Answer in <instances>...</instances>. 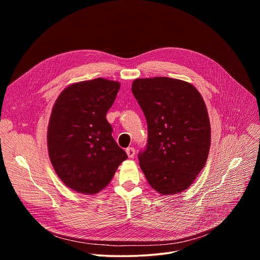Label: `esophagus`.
<instances>
[{
	"label": "esophagus",
	"instance_id": "obj_1",
	"mask_svg": "<svg viewBox=\"0 0 260 260\" xmlns=\"http://www.w3.org/2000/svg\"><path fill=\"white\" fill-rule=\"evenodd\" d=\"M125 151H126V154H127V156L129 158H133L135 156V154H136V151H135V149H134L133 147H128Z\"/></svg>",
	"mask_w": 260,
	"mask_h": 260
}]
</instances>
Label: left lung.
Segmentation results:
<instances>
[{
    "instance_id": "obj_1",
    "label": "left lung",
    "mask_w": 260,
    "mask_h": 260,
    "mask_svg": "<svg viewBox=\"0 0 260 260\" xmlns=\"http://www.w3.org/2000/svg\"><path fill=\"white\" fill-rule=\"evenodd\" d=\"M148 126L140 168L162 196L187 189L206 165L211 125L206 104L190 83L169 77L140 78L132 85Z\"/></svg>"
}]
</instances>
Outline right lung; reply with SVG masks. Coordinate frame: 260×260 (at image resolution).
Masks as SVG:
<instances>
[{
  "label": "right lung",
  "instance_id": "right-lung-1",
  "mask_svg": "<svg viewBox=\"0 0 260 260\" xmlns=\"http://www.w3.org/2000/svg\"><path fill=\"white\" fill-rule=\"evenodd\" d=\"M119 88V82L104 78L73 83L54 103L47 132L49 158L74 191L100 192L127 158L106 118Z\"/></svg>",
  "mask_w": 260,
  "mask_h": 260
}]
</instances>
